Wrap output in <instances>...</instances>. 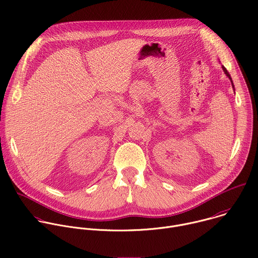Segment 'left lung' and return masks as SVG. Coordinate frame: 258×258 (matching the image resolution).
<instances>
[{
	"mask_svg": "<svg viewBox=\"0 0 258 258\" xmlns=\"http://www.w3.org/2000/svg\"><path fill=\"white\" fill-rule=\"evenodd\" d=\"M222 69H223V71H224V73L226 74V76L230 79V81H231V83H232V87H233V89H234V84H233V81H232V78H231V76H230V74L228 73V71H227V69L224 67V66H222ZM234 91H235V89H234Z\"/></svg>",
	"mask_w": 258,
	"mask_h": 258,
	"instance_id": "8db88e82",
	"label": "left lung"
}]
</instances>
